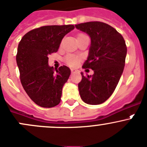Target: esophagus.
I'll list each match as a JSON object with an SVG mask.
<instances>
[{"mask_svg": "<svg viewBox=\"0 0 147 147\" xmlns=\"http://www.w3.org/2000/svg\"><path fill=\"white\" fill-rule=\"evenodd\" d=\"M71 72H72V73H75V72H78V70L76 69H71Z\"/></svg>", "mask_w": 147, "mask_h": 147, "instance_id": "obj_1", "label": "esophagus"}]
</instances>
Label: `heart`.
I'll return each mask as SVG.
<instances>
[{
    "instance_id": "b5f03b06",
    "label": "heart",
    "mask_w": 147,
    "mask_h": 147,
    "mask_svg": "<svg viewBox=\"0 0 147 147\" xmlns=\"http://www.w3.org/2000/svg\"><path fill=\"white\" fill-rule=\"evenodd\" d=\"M79 35H82V34H79ZM80 60V58L78 56L74 55H69L65 58V61L70 66H76L78 62Z\"/></svg>"
}]
</instances>
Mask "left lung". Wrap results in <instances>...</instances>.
<instances>
[{
    "label": "left lung",
    "mask_w": 147,
    "mask_h": 147,
    "mask_svg": "<svg viewBox=\"0 0 147 147\" xmlns=\"http://www.w3.org/2000/svg\"><path fill=\"white\" fill-rule=\"evenodd\" d=\"M88 34L91 44L83 68L93 70L78 84L81 99L90 105L105 102L113 94L125 66L127 47L122 35L108 24L100 21L75 25Z\"/></svg>",
    "instance_id": "8db88e82"
}]
</instances>
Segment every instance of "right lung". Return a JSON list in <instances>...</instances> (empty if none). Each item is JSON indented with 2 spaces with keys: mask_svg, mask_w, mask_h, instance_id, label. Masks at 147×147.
<instances>
[{
  "mask_svg": "<svg viewBox=\"0 0 147 147\" xmlns=\"http://www.w3.org/2000/svg\"><path fill=\"white\" fill-rule=\"evenodd\" d=\"M73 25L45 26L28 31L18 46L16 63L24 90L36 105L52 108L60 102L62 90L71 71L68 67L54 69L48 55L57 52Z\"/></svg>",
  "mask_w": 147,
  "mask_h": 147,
  "instance_id": "add662e5",
  "label": "right lung"
}]
</instances>
